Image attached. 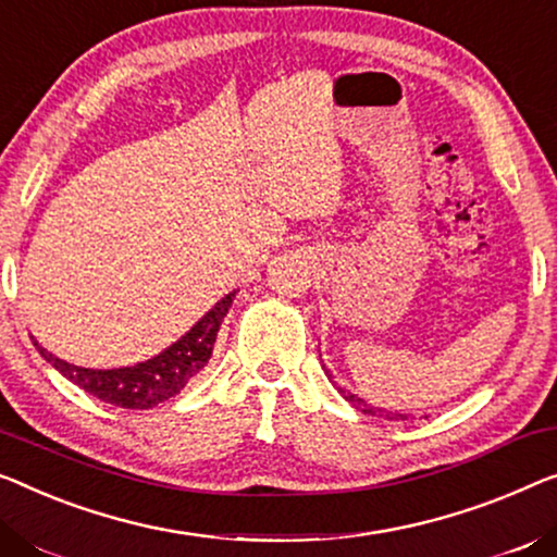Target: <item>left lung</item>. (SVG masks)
I'll use <instances>...</instances> for the list:
<instances>
[{
	"label": "left lung",
	"mask_w": 557,
	"mask_h": 557,
	"mask_svg": "<svg viewBox=\"0 0 557 557\" xmlns=\"http://www.w3.org/2000/svg\"><path fill=\"white\" fill-rule=\"evenodd\" d=\"M339 389V393H343V397H345V400L347 403H352L355 405V408H358L360 412H364V414H372V418H375V414H377V418H389V420H405V414H393V412H385V410H380V408H372V405H368V403H364V400H360V397L358 395H352V393H347V389H343V387H337Z\"/></svg>",
	"instance_id": "obj_1"
}]
</instances>
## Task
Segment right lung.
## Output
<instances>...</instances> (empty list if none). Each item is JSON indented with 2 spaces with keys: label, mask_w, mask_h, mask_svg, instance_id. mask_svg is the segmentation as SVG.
<instances>
[{
  "label": "right lung",
  "mask_w": 557,
  "mask_h": 557,
  "mask_svg": "<svg viewBox=\"0 0 557 557\" xmlns=\"http://www.w3.org/2000/svg\"><path fill=\"white\" fill-rule=\"evenodd\" d=\"M232 300H235V293L222 297V300L214 305L187 335H182L177 343L168 347V350L160 352L152 360L135 364V368H77V364L54 358V355L47 352L39 343L35 345L41 352V358L52 362L66 380H72V383L79 385L85 393L95 395L97 400L117 405V408L124 410H149L154 408V405L177 395L180 389L185 387L189 380L197 377V372L210 362L214 339H218L220 325L222 320H225Z\"/></svg>",
  "instance_id": "right-lung-1"
}]
</instances>
